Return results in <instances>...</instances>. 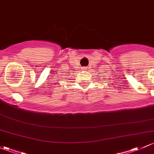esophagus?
<instances>
[{
  "label": "esophagus",
  "instance_id": "obj_1",
  "mask_svg": "<svg viewBox=\"0 0 154 154\" xmlns=\"http://www.w3.org/2000/svg\"><path fill=\"white\" fill-rule=\"evenodd\" d=\"M82 69H83V70H88V67H87V66H83V67H82Z\"/></svg>",
  "mask_w": 154,
  "mask_h": 154
}]
</instances>
